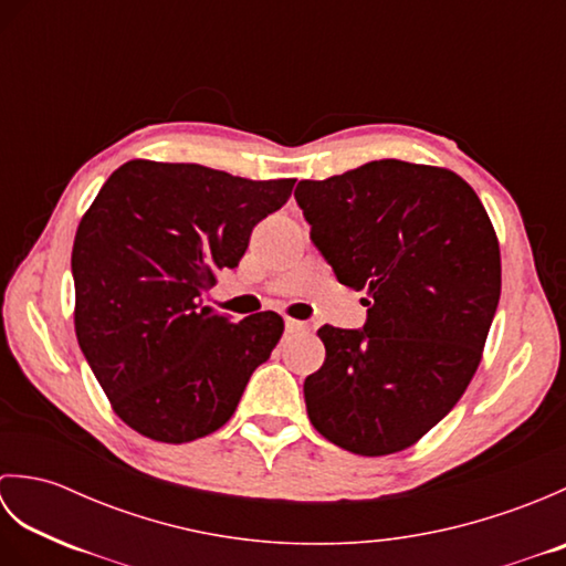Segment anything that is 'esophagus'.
I'll return each mask as SVG.
<instances>
[{
  "label": "esophagus",
  "instance_id": "1",
  "mask_svg": "<svg viewBox=\"0 0 566 566\" xmlns=\"http://www.w3.org/2000/svg\"><path fill=\"white\" fill-rule=\"evenodd\" d=\"M284 326H286V331H290V333H302V331H306V323H304V321H296V318H286Z\"/></svg>",
  "mask_w": 566,
  "mask_h": 566
}]
</instances>
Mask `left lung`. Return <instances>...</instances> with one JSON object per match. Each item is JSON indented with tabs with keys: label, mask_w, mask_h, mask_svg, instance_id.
Returning a JSON list of instances; mask_svg holds the SVG:
<instances>
[{
	"label": "left lung",
	"mask_w": 566,
	"mask_h": 566,
	"mask_svg": "<svg viewBox=\"0 0 566 566\" xmlns=\"http://www.w3.org/2000/svg\"><path fill=\"white\" fill-rule=\"evenodd\" d=\"M311 240L367 292L363 331L323 326L304 381L311 423L338 448H411L462 399L501 296V250L476 191L444 167L375 160L298 182Z\"/></svg>",
	"instance_id": "1"
}]
</instances>
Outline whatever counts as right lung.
Returning <instances> with one entry per match:
<instances>
[{"instance_id": "1", "label": "right lung", "mask_w": 566, "mask_h": 566, "mask_svg": "<svg viewBox=\"0 0 566 566\" xmlns=\"http://www.w3.org/2000/svg\"><path fill=\"white\" fill-rule=\"evenodd\" d=\"M294 182L155 160H128L106 179L72 245L75 333L128 428L179 444L235 413L284 321L260 311L231 323L201 294L238 268L252 228Z\"/></svg>"}]
</instances>
